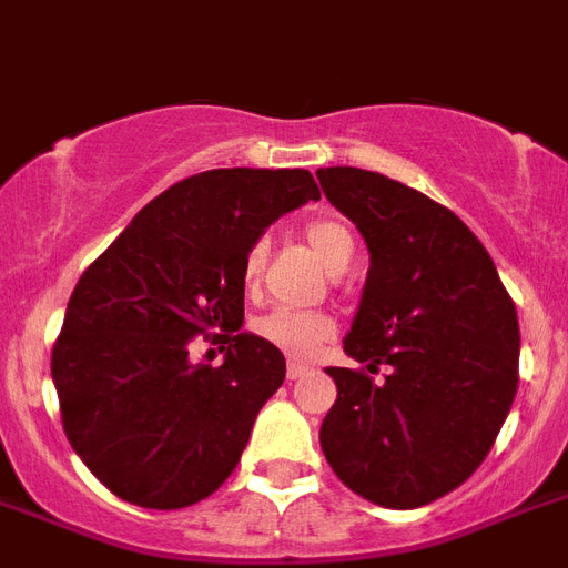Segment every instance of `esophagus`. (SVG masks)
Wrapping results in <instances>:
<instances>
[{
  "label": "esophagus",
  "mask_w": 568,
  "mask_h": 568,
  "mask_svg": "<svg viewBox=\"0 0 568 568\" xmlns=\"http://www.w3.org/2000/svg\"><path fill=\"white\" fill-rule=\"evenodd\" d=\"M308 372H312V366H305V363H300V359H288V368H285L288 379H300Z\"/></svg>",
  "instance_id": "1"
}]
</instances>
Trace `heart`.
<instances>
[{
    "label": "heart",
    "instance_id": "obj_1",
    "mask_svg": "<svg viewBox=\"0 0 568 568\" xmlns=\"http://www.w3.org/2000/svg\"><path fill=\"white\" fill-rule=\"evenodd\" d=\"M305 240L317 251L325 268H343L354 254V240L343 223L337 220H314L305 229ZM268 256V240L260 236L248 245L243 256V283L245 288H254L260 283V274L265 268ZM254 334L265 343L277 345L280 352L291 357H312L325 339H332L337 325L325 312H303V308H271L254 320Z\"/></svg>",
    "mask_w": 568,
    "mask_h": 568
}]
</instances>
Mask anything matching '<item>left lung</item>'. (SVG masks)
Listing matches in <instances>:
<instances>
[{
  "mask_svg": "<svg viewBox=\"0 0 568 568\" xmlns=\"http://www.w3.org/2000/svg\"><path fill=\"white\" fill-rule=\"evenodd\" d=\"M320 189L372 254L337 400L320 446L334 475L386 509L448 495L486 460L517 392L520 325L489 251L460 216L363 168H320ZM389 374L374 384L372 373Z\"/></svg>",
  "mask_w": 568,
  "mask_h": 568,
  "instance_id": "8db88e82",
  "label": "left lung"
}]
</instances>
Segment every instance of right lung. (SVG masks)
<instances>
[{
    "label": "right lung",
    "mask_w": 568,
    "mask_h": 568,
    "mask_svg": "<svg viewBox=\"0 0 568 568\" xmlns=\"http://www.w3.org/2000/svg\"><path fill=\"white\" fill-rule=\"evenodd\" d=\"M308 200L320 189L305 168L202 171L148 202L82 271L51 374L73 452L116 497L185 509L229 480L285 379L277 345L240 332L243 256ZM202 333L224 343L223 367L187 357Z\"/></svg>",
    "instance_id": "obj_1"
}]
</instances>
